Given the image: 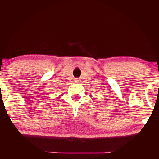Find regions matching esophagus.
<instances>
[{
	"label": "esophagus",
	"mask_w": 159,
	"mask_h": 159,
	"mask_svg": "<svg viewBox=\"0 0 159 159\" xmlns=\"http://www.w3.org/2000/svg\"><path fill=\"white\" fill-rule=\"evenodd\" d=\"M74 81L75 83H79L80 81V79H75V80H74Z\"/></svg>",
	"instance_id": "34e87169"
}]
</instances>
